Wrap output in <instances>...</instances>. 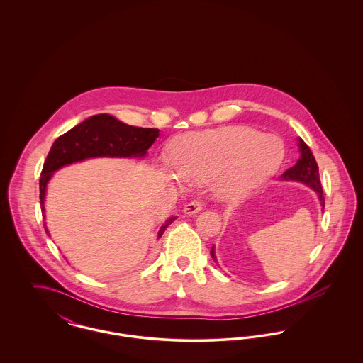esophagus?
I'll return each mask as SVG.
<instances>
[{"instance_id":"1","label":"esophagus","mask_w":363,"mask_h":363,"mask_svg":"<svg viewBox=\"0 0 363 363\" xmlns=\"http://www.w3.org/2000/svg\"><path fill=\"white\" fill-rule=\"evenodd\" d=\"M203 209V201L201 200H191L190 203H188L185 208H184V212L186 215H193V213H197Z\"/></svg>"}]
</instances>
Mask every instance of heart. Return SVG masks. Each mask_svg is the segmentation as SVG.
Masks as SVG:
<instances>
[{
  "instance_id": "heart-1",
  "label": "heart",
  "mask_w": 363,
  "mask_h": 363,
  "mask_svg": "<svg viewBox=\"0 0 363 363\" xmlns=\"http://www.w3.org/2000/svg\"><path fill=\"white\" fill-rule=\"evenodd\" d=\"M274 140L246 126L189 132L174 141V167L188 182L211 178L216 199L238 200L259 188L281 164L283 147L277 156ZM170 178L177 179V175L170 173Z\"/></svg>"
}]
</instances>
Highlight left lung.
Wrapping results in <instances>:
<instances>
[{
	"instance_id": "8db88e82",
	"label": "left lung",
	"mask_w": 363,
	"mask_h": 363,
	"mask_svg": "<svg viewBox=\"0 0 363 363\" xmlns=\"http://www.w3.org/2000/svg\"><path fill=\"white\" fill-rule=\"evenodd\" d=\"M298 145H299V151H301V157L298 159L295 166L290 167L289 170H286L283 173L281 179L298 181V182H302V184L311 186L318 194L321 207L324 208L325 207V199H324V194H323V186H321L320 175H318L317 162L311 154V148L308 147V144L302 138H299ZM211 256H212V259H216L213 247L211 250Z\"/></svg>"
}]
</instances>
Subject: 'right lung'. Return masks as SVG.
Wrapping results in <instances>:
<instances>
[{
	"label": "right lung",
	"instance_id": "1",
	"mask_svg": "<svg viewBox=\"0 0 363 363\" xmlns=\"http://www.w3.org/2000/svg\"><path fill=\"white\" fill-rule=\"evenodd\" d=\"M159 136V129L138 128L118 121L113 116L98 114L79 123L69 132L57 138L45 160L39 179L40 208L45 216V193L52 173L62 166L84 160L88 157H135L144 156L147 150ZM177 216L166 220L157 231L160 238L164 230L173 223ZM48 231V228H46Z\"/></svg>",
	"mask_w": 363,
	"mask_h": 363
}]
</instances>
